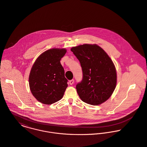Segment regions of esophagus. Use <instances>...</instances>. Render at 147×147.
Listing matches in <instances>:
<instances>
[{"mask_svg":"<svg viewBox=\"0 0 147 147\" xmlns=\"http://www.w3.org/2000/svg\"><path fill=\"white\" fill-rule=\"evenodd\" d=\"M69 84H70V85H72V84L74 83V79H72V80H69Z\"/></svg>","mask_w":147,"mask_h":147,"instance_id":"obj_1","label":"esophagus"}]
</instances>
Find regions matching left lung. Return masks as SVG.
<instances>
[{
    "label": "left lung",
    "mask_w": 147,
    "mask_h": 147,
    "mask_svg": "<svg viewBox=\"0 0 147 147\" xmlns=\"http://www.w3.org/2000/svg\"><path fill=\"white\" fill-rule=\"evenodd\" d=\"M71 50L82 68V80L76 86L79 97L93 105L104 102L110 98L116 85V71L111 58L96 45L86 44Z\"/></svg>",
    "instance_id": "1"
}]
</instances>
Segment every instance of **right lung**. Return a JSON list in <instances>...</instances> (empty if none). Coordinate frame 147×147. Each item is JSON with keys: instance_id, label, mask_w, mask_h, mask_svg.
I'll list each match as a JSON object with an SVG mask.
<instances>
[{"instance_id": "obj_1", "label": "right lung", "mask_w": 147, "mask_h": 147, "mask_svg": "<svg viewBox=\"0 0 147 147\" xmlns=\"http://www.w3.org/2000/svg\"><path fill=\"white\" fill-rule=\"evenodd\" d=\"M65 49H49L42 53L34 64L29 76L31 91L39 101L52 104L63 98L68 87L60 60Z\"/></svg>"}]
</instances>
